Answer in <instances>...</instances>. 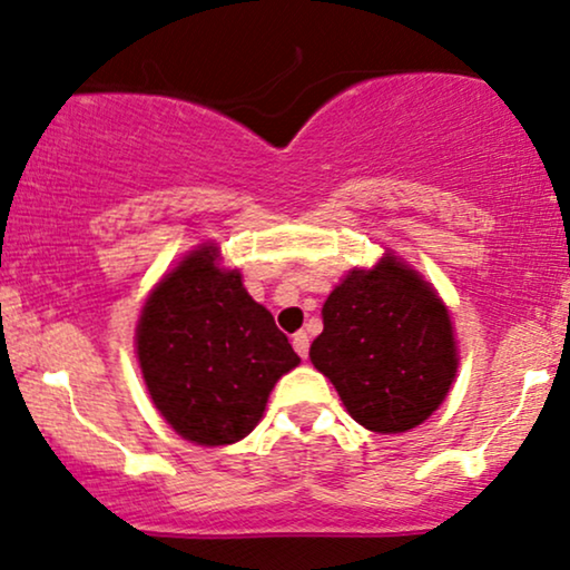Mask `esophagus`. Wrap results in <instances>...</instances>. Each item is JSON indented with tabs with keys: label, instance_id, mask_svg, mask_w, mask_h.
Here are the masks:
<instances>
[{
	"label": "esophagus",
	"instance_id": "esophagus-1",
	"mask_svg": "<svg viewBox=\"0 0 570 570\" xmlns=\"http://www.w3.org/2000/svg\"><path fill=\"white\" fill-rule=\"evenodd\" d=\"M292 347H294V352H297V355H299L302 360L307 357V350H309V338H307L305 331H297V334L292 336Z\"/></svg>",
	"mask_w": 570,
	"mask_h": 570
}]
</instances>
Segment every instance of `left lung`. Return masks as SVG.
I'll use <instances>...</instances> for the list:
<instances>
[{"instance_id":"8db88e82","label":"left lung","mask_w":570,"mask_h":570,"mask_svg":"<svg viewBox=\"0 0 570 570\" xmlns=\"http://www.w3.org/2000/svg\"><path fill=\"white\" fill-rule=\"evenodd\" d=\"M309 360L360 426L379 434L421 426L458 373L444 302L392 252L371 271H350L328 294Z\"/></svg>"}]
</instances>
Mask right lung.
<instances>
[{"instance_id":"right-lung-1","label":"right lung","mask_w":570,"mask_h":570,"mask_svg":"<svg viewBox=\"0 0 570 570\" xmlns=\"http://www.w3.org/2000/svg\"><path fill=\"white\" fill-rule=\"evenodd\" d=\"M136 355L160 415L205 446L247 436L271 389L299 363L242 273L218 268L213 244L189 252L144 302Z\"/></svg>"}]
</instances>
